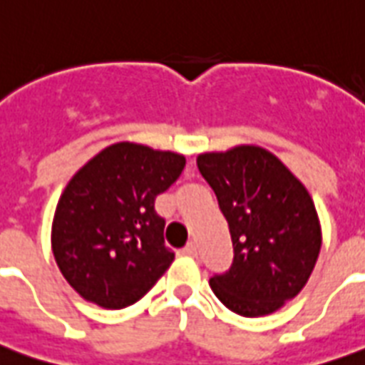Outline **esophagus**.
Instances as JSON below:
<instances>
[{"mask_svg": "<svg viewBox=\"0 0 365 365\" xmlns=\"http://www.w3.org/2000/svg\"><path fill=\"white\" fill-rule=\"evenodd\" d=\"M183 254L191 255V257H197V255H199V248H197V244L189 242L187 246L183 248Z\"/></svg>", "mask_w": 365, "mask_h": 365, "instance_id": "1", "label": "esophagus"}]
</instances>
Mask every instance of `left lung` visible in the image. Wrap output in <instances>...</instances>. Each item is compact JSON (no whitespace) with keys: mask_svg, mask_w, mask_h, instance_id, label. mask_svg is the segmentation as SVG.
<instances>
[{"mask_svg":"<svg viewBox=\"0 0 365 365\" xmlns=\"http://www.w3.org/2000/svg\"><path fill=\"white\" fill-rule=\"evenodd\" d=\"M229 223L235 257L210 288L229 311L265 317L294 299L317 265L322 229L307 187L259 145L197 157Z\"/></svg>","mask_w":365,"mask_h":365,"instance_id":"8db88e82","label":"left lung"}]
</instances>
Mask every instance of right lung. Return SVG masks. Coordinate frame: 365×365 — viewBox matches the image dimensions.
I'll return each mask as SVG.
<instances>
[{"instance_id": "1", "label": "right lung", "mask_w": 365, "mask_h": 365, "mask_svg": "<svg viewBox=\"0 0 365 365\" xmlns=\"http://www.w3.org/2000/svg\"><path fill=\"white\" fill-rule=\"evenodd\" d=\"M185 157L142 143L102 149L73 174L54 212L51 244L60 272L83 299L125 309L174 261L155 197L176 182Z\"/></svg>"}]
</instances>
